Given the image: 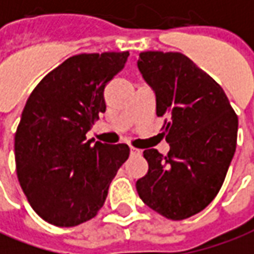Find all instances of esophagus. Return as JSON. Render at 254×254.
I'll list each match as a JSON object with an SVG mask.
<instances>
[{
	"label": "esophagus",
	"mask_w": 254,
	"mask_h": 254,
	"mask_svg": "<svg viewBox=\"0 0 254 254\" xmlns=\"http://www.w3.org/2000/svg\"><path fill=\"white\" fill-rule=\"evenodd\" d=\"M130 155H140V150L134 148V147H130Z\"/></svg>",
	"instance_id": "esophagus-1"
}]
</instances>
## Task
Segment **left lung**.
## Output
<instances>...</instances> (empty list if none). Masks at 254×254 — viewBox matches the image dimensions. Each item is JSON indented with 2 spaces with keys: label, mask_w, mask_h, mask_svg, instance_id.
<instances>
[{
  "label": "left lung",
  "mask_w": 254,
  "mask_h": 254,
  "mask_svg": "<svg viewBox=\"0 0 254 254\" xmlns=\"http://www.w3.org/2000/svg\"><path fill=\"white\" fill-rule=\"evenodd\" d=\"M141 75L155 93L157 115L166 117L164 157L144 150L148 172L136 182L141 201L170 220L199 213L223 186L237 147L238 117L224 90L179 52H141Z\"/></svg>",
  "instance_id": "1"
}]
</instances>
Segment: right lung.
Returning <instances> with one entry per match:
<instances>
[{"mask_svg": "<svg viewBox=\"0 0 254 254\" xmlns=\"http://www.w3.org/2000/svg\"><path fill=\"white\" fill-rule=\"evenodd\" d=\"M129 52L82 53L63 62L31 92L15 133L17 179L35 213L58 227L93 219L129 157L127 144L86 140L106 111L104 88Z\"/></svg>", "mask_w": 254, "mask_h": 254, "instance_id": "right-lung-1", "label": "right lung"}]
</instances>
